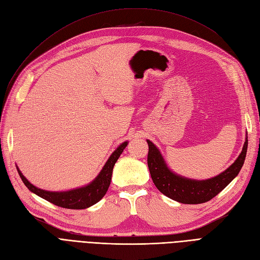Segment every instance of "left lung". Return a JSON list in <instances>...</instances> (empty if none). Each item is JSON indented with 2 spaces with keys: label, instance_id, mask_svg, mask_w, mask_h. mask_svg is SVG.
Returning <instances> with one entry per match:
<instances>
[{
  "label": "left lung",
  "instance_id": "8db88e82",
  "mask_svg": "<svg viewBox=\"0 0 260 260\" xmlns=\"http://www.w3.org/2000/svg\"><path fill=\"white\" fill-rule=\"evenodd\" d=\"M147 144V166L154 184L169 199L182 204H202L214 199L239 175L247 152L246 140L238 159L222 174L208 180L196 181L171 172L157 147L148 140Z\"/></svg>",
  "mask_w": 260,
  "mask_h": 260
}]
</instances>
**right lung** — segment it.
<instances>
[{
	"mask_svg": "<svg viewBox=\"0 0 260 260\" xmlns=\"http://www.w3.org/2000/svg\"><path fill=\"white\" fill-rule=\"evenodd\" d=\"M128 145V142H123L117 147L116 151L111 155L108 160L106 161L105 166L100 172V175L95 178V180L91 182L89 185L76 188V190L67 191V192H49L38 188L31 184L29 181L22 176L21 172L18 170V174L22 180V182L29 188L31 192H34L40 198L46 200L48 202L54 204V205L68 208V209H84L88 208L94 204H96L106 194L108 186L111 184L113 168L117 159L119 158L120 154L123 152L124 147Z\"/></svg>",
	"mask_w": 260,
	"mask_h": 260,
	"instance_id": "1",
	"label": "right lung"
}]
</instances>
